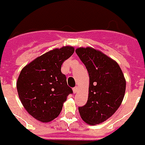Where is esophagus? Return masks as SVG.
Wrapping results in <instances>:
<instances>
[{"label": "esophagus", "instance_id": "obj_1", "mask_svg": "<svg viewBox=\"0 0 145 145\" xmlns=\"http://www.w3.org/2000/svg\"><path fill=\"white\" fill-rule=\"evenodd\" d=\"M72 91H73V93L76 94V93H77L78 91V87H75L73 89H72Z\"/></svg>", "mask_w": 145, "mask_h": 145}]
</instances>
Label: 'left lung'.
I'll use <instances>...</instances> for the list:
<instances>
[{"label": "left lung", "mask_w": 145, "mask_h": 145, "mask_svg": "<svg viewBox=\"0 0 145 145\" xmlns=\"http://www.w3.org/2000/svg\"><path fill=\"white\" fill-rule=\"evenodd\" d=\"M76 53L89 73L87 104L79 107L85 123L96 125L107 120L119 108L126 91V80L116 61L92 48H79Z\"/></svg>", "instance_id": "left-lung-1"}]
</instances>
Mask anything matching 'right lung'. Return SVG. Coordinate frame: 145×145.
Masks as SVG:
<instances>
[{"instance_id":"1","label":"right lung","mask_w":145,"mask_h":145,"mask_svg":"<svg viewBox=\"0 0 145 145\" xmlns=\"http://www.w3.org/2000/svg\"><path fill=\"white\" fill-rule=\"evenodd\" d=\"M71 46L55 48L42 54L22 69L17 91L29 115L43 123L54 120L72 90L67 85L61 65L74 53Z\"/></svg>"}]
</instances>
